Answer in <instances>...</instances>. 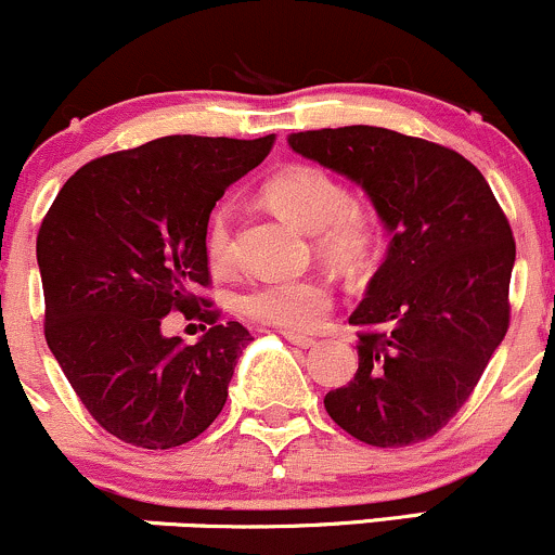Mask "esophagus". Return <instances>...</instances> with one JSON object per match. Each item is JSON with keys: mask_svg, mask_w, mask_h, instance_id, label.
Returning <instances> with one entry per match:
<instances>
[{"mask_svg": "<svg viewBox=\"0 0 555 555\" xmlns=\"http://www.w3.org/2000/svg\"><path fill=\"white\" fill-rule=\"evenodd\" d=\"M283 338L298 348H311L317 344L314 338H309V335H301V333H294V330H283Z\"/></svg>", "mask_w": 555, "mask_h": 555, "instance_id": "obj_1", "label": "esophagus"}]
</instances>
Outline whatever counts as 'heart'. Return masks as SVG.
<instances>
[{
	"label": "heart",
	"mask_w": 555,
	"mask_h": 555,
	"mask_svg": "<svg viewBox=\"0 0 555 555\" xmlns=\"http://www.w3.org/2000/svg\"><path fill=\"white\" fill-rule=\"evenodd\" d=\"M264 196L298 228L317 233V248L333 264L344 270H359L370 264L377 254L379 241H383L377 215L364 207H353L346 185L322 167H285L264 185ZM204 254L215 270H225L233 261L230 209L220 207L209 215L207 228H204ZM330 301H333V294L322 278H270L251 285L241 296V311L264 325L296 333V330L320 325Z\"/></svg>",
	"instance_id": "obj_1"
}]
</instances>
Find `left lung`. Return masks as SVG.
<instances>
[{
	"label": "left lung",
	"mask_w": 555,
	"mask_h": 555,
	"mask_svg": "<svg viewBox=\"0 0 555 555\" xmlns=\"http://www.w3.org/2000/svg\"><path fill=\"white\" fill-rule=\"evenodd\" d=\"M291 149L346 176L390 233L348 317L359 370L325 409L377 448L433 438L464 406L508 330L512 225L482 172L453 149L388 128L291 133Z\"/></svg>",
	"instance_id": "8db88e82"
}]
</instances>
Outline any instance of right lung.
<instances>
[{"instance_id":"right-lung-1","label":"right lung","mask_w":555,"mask_h":555,"mask_svg":"<svg viewBox=\"0 0 555 555\" xmlns=\"http://www.w3.org/2000/svg\"><path fill=\"white\" fill-rule=\"evenodd\" d=\"M275 135H165L83 165L43 217V335L83 406L109 435L165 451L202 435L228 401L251 344L217 322L194 291L209 285L204 228L230 183L270 154ZM170 310L210 330L194 347L167 339Z\"/></svg>"}]
</instances>
